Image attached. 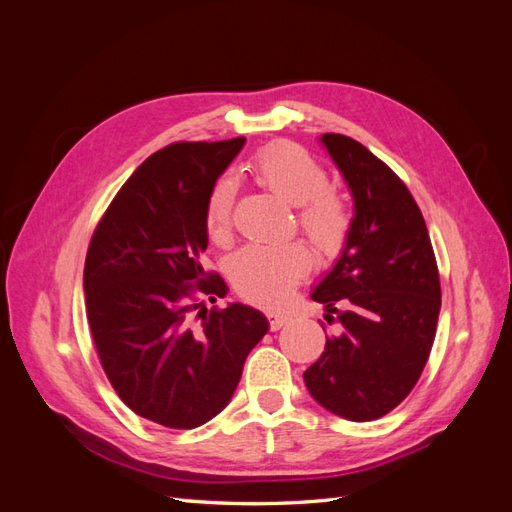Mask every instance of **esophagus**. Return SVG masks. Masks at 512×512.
Listing matches in <instances>:
<instances>
[{
    "label": "esophagus",
    "mask_w": 512,
    "mask_h": 512,
    "mask_svg": "<svg viewBox=\"0 0 512 512\" xmlns=\"http://www.w3.org/2000/svg\"><path fill=\"white\" fill-rule=\"evenodd\" d=\"M288 316L286 314H271L269 316V329L271 331H280L282 327H284V324H288Z\"/></svg>",
    "instance_id": "1"
}]
</instances>
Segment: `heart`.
Here are the masks:
<instances>
[{
    "label": "heart",
    "mask_w": 512,
    "mask_h": 512,
    "mask_svg": "<svg viewBox=\"0 0 512 512\" xmlns=\"http://www.w3.org/2000/svg\"><path fill=\"white\" fill-rule=\"evenodd\" d=\"M258 185L297 205V226L322 258H337L352 235L354 215L348 198L329 185V173L305 149L273 143L247 164ZM237 183L224 177L213 183L205 203V228L215 245L232 241ZM312 254L301 243L247 245L230 260V280L243 299L277 307L312 273Z\"/></svg>",
    "instance_id": "obj_1"
}]
</instances>
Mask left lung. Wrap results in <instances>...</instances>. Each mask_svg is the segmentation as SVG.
Segmentation results:
<instances>
[{"label": "left lung", "mask_w": 512, "mask_h": 512, "mask_svg": "<svg viewBox=\"0 0 512 512\" xmlns=\"http://www.w3.org/2000/svg\"><path fill=\"white\" fill-rule=\"evenodd\" d=\"M354 196L342 258L312 292L337 324L303 374L322 408L365 423L389 414L421 378L436 337L440 273L429 232L406 183L367 147L322 134Z\"/></svg>", "instance_id": "8db88e82"}]
</instances>
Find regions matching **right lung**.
I'll return each instance as SVG.
<instances>
[{
    "instance_id": "obj_1",
    "label": "right lung",
    "mask_w": 512,
    "mask_h": 512,
    "mask_svg": "<svg viewBox=\"0 0 512 512\" xmlns=\"http://www.w3.org/2000/svg\"><path fill=\"white\" fill-rule=\"evenodd\" d=\"M245 138L170 143L121 185L85 258V309L100 365L119 399L168 429L220 414L250 350L267 333L252 307L211 303L226 294L205 271V203Z\"/></svg>"
}]
</instances>
